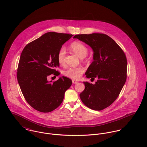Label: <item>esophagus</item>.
I'll return each mask as SVG.
<instances>
[{
    "instance_id": "obj_1",
    "label": "esophagus",
    "mask_w": 147,
    "mask_h": 147,
    "mask_svg": "<svg viewBox=\"0 0 147 147\" xmlns=\"http://www.w3.org/2000/svg\"><path fill=\"white\" fill-rule=\"evenodd\" d=\"M72 83L75 84H76V83H78V81L75 80H72Z\"/></svg>"
}]
</instances>
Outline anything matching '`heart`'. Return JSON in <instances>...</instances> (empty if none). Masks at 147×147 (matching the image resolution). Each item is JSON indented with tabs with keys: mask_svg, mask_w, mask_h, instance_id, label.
<instances>
[{
	"mask_svg": "<svg viewBox=\"0 0 147 147\" xmlns=\"http://www.w3.org/2000/svg\"><path fill=\"white\" fill-rule=\"evenodd\" d=\"M71 49L77 54L80 58L85 57L88 53V50L86 46L83 43L79 41H74L70 45ZM65 55V49L62 46L60 48L57 54L58 62L60 64H63L64 62V58ZM84 68L82 67H69L64 71V75L70 79H78L84 73Z\"/></svg>",
	"mask_w": 147,
	"mask_h": 147,
	"instance_id": "obj_1",
	"label": "heart"
}]
</instances>
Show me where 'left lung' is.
I'll list each match as a JSON object with an SVG mask.
<instances>
[{
    "mask_svg": "<svg viewBox=\"0 0 147 147\" xmlns=\"http://www.w3.org/2000/svg\"><path fill=\"white\" fill-rule=\"evenodd\" d=\"M74 38L89 45L93 51V61L87 69V78L97 79L96 84L84 82L80 94L84 105L94 110H102L118 97L127 78L126 55L111 37L105 34H77Z\"/></svg>",
    "mask_w": 147,
    "mask_h": 147,
    "instance_id": "obj_1",
    "label": "left lung"
}]
</instances>
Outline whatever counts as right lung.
<instances>
[{
	"mask_svg": "<svg viewBox=\"0 0 147 147\" xmlns=\"http://www.w3.org/2000/svg\"><path fill=\"white\" fill-rule=\"evenodd\" d=\"M72 34L48 32L28 43L23 49L18 65L17 78L26 102L38 111H53L63 101L65 92L72 80L60 77L53 83L47 77L58 76L57 54Z\"/></svg>",
	"mask_w": 147,
	"mask_h": 147,
	"instance_id": "obj_1",
	"label": "right lung"
}]
</instances>
